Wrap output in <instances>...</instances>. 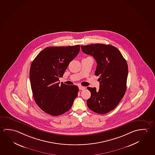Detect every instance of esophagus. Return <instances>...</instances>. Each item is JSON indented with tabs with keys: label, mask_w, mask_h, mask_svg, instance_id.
<instances>
[{
	"label": "esophagus",
	"mask_w": 155,
	"mask_h": 155,
	"mask_svg": "<svg viewBox=\"0 0 155 155\" xmlns=\"http://www.w3.org/2000/svg\"><path fill=\"white\" fill-rule=\"evenodd\" d=\"M86 89V87L85 86H79V89L80 90H84L85 89Z\"/></svg>",
	"instance_id": "obj_1"
}]
</instances>
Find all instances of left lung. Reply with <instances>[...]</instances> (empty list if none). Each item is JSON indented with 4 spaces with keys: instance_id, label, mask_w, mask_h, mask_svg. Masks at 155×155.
I'll list each match as a JSON object with an SVG mask.
<instances>
[{
    "instance_id": "1",
    "label": "left lung",
    "mask_w": 155,
    "mask_h": 155,
    "mask_svg": "<svg viewBox=\"0 0 155 155\" xmlns=\"http://www.w3.org/2000/svg\"><path fill=\"white\" fill-rule=\"evenodd\" d=\"M81 48L84 53L95 59V75L100 77L98 90L87 87L91 95L87 105L92 111L105 114L114 109L124 96L128 74L127 61L119 50L111 45L94 44L81 46Z\"/></svg>"
}]
</instances>
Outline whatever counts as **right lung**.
Returning a JSON list of instances; mask_svg holds the SVG:
<instances>
[{"mask_svg":"<svg viewBox=\"0 0 155 155\" xmlns=\"http://www.w3.org/2000/svg\"><path fill=\"white\" fill-rule=\"evenodd\" d=\"M80 45L48 47L31 65L30 78L35 101L48 114L59 116L71 109L78 96L77 85L59 84L69 64L78 54Z\"/></svg>","mask_w":155,"mask_h":155,"instance_id":"1","label":"right lung"}]
</instances>
